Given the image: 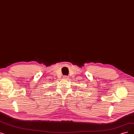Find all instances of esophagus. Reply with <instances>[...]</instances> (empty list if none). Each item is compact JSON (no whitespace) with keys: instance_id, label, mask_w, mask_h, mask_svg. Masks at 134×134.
<instances>
[{"instance_id":"obj_1","label":"esophagus","mask_w":134,"mask_h":134,"mask_svg":"<svg viewBox=\"0 0 134 134\" xmlns=\"http://www.w3.org/2000/svg\"><path fill=\"white\" fill-rule=\"evenodd\" d=\"M65 78H68V77H67V76H65Z\"/></svg>"}]
</instances>
